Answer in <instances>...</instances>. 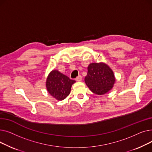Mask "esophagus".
I'll use <instances>...</instances> for the list:
<instances>
[{"label": "esophagus", "instance_id": "34e87169", "mask_svg": "<svg viewBox=\"0 0 152 152\" xmlns=\"http://www.w3.org/2000/svg\"><path fill=\"white\" fill-rule=\"evenodd\" d=\"M82 80V76L81 75L78 76L76 78V81H81Z\"/></svg>", "mask_w": 152, "mask_h": 152}]
</instances>
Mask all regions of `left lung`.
<instances>
[{"label":"left lung","instance_id":"1","mask_svg":"<svg viewBox=\"0 0 152 152\" xmlns=\"http://www.w3.org/2000/svg\"><path fill=\"white\" fill-rule=\"evenodd\" d=\"M85 83L90 90L95 94L103 95L113 88L115 77L112 71L103 63H92L87 68Z\"/></svg>","mask_w":152,"mask_h":152}]
</instances>
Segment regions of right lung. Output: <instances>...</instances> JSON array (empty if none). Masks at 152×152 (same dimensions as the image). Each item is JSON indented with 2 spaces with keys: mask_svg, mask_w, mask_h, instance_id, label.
<instances>
[{
  "mask_svg": "<svg viewBox=\"0 0 152 152\" xmlns=\"http://www.w3.org/2000/svg\"><path fill=\"white\" fill-rule=\"evenodd\" d=\"M75 82L58 71L52 70L47 78L46 87L52 97L57 100H63L68 96Z\"/></svg>",
  "mask_w": 152,
  "mask_h": 152,
  "instance_id": "right-lung-1",
  "label": "right lung"
}]
</instances>
